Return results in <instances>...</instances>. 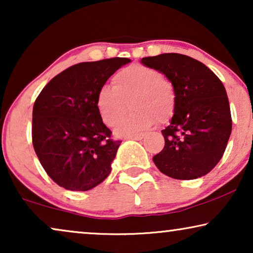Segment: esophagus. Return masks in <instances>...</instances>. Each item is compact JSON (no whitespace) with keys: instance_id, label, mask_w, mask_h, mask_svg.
Returning <instances> with one entry per match:
<instances>
[{"instance_id":"obj_1","label":"esophagus","mask_w":253,"mask_h":253,"mask_svg":"<svg viewBox=\"0 0 253 253\" xmlns=\"http://www.w3.org/2000/svg\"><path fill=\"white\" fill-rule=\"evenodd\" d=\"M144 138V134H134V136H127L126 139H132V140H141Z\"/></svg>"}]
</instances>
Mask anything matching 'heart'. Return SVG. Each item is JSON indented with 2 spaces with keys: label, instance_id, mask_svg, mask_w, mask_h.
Returning a JSON list of instances; mask_svg holds the SVG:
<instances>
[{
  "label": "heart",
  "instance_id": "heart-1",
  "mask_svg": "<svg viewBox=\"0 0 253 253\" xmlns=\"http://www.w3.org/2000/svg\"><path fill=\"white\" fill-rule=\"evenodd\" d=\"M132 107V113L121 124L120 134H134L157 122L174 116L176 93L172 83L160 71L143 64L121 69L112 78V87L103 86L96 95V108L103 122L115 126Z\"/></svg>",
  "mask_w": 253,
  "mask_h": 253
}]
</instances>
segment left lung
Wrapping results in <instances>:
<instances>
[{"label":"left lung","mask_w":253,"mask_h":253,"mask_svg":"<svg viewBox=\"0 0 253 253\" xmlns=\"http://www.w3.org/2000/svg\"><path fill=\"white\" fill-rule=\"evenodd\" d=\"M172 83L176 108L162 130L165 147L154 155L159 170L176 179L209 174L222 158L231 133V114L222 82L202 62L167 53L141 58Z\"/></svg>","instance_id":"left-lung-1"}]
</instances>
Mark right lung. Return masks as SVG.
<instances>
[{
	"mask_svg": "<svg viewBox=\"0 0 253 253\" xmlns=\"http://www.w3.org/2000/svg\"><path fill=\"white\" fill-rule=\"evenodd\" d=\"M131 60L113 57L65 69L42 88L33 106L32 143L48 176L62 188L87 191L105 181L122 141L102 122L96 95Z\"/></svg>",
	"mask_w": 253,
	"mask_h": 253,
	"instance_id": "1",
	"label": "right lung"
}]
</instances>
